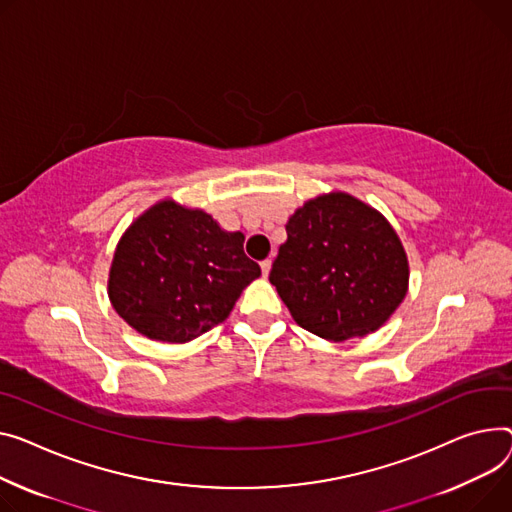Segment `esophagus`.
Wrapping results in <instances>:
<instances>
[{"instance_id": "34e87169", "label": "esophagus", "mask_w": 512, "mask_h": 512, "mask_svg": "<svg viewBox=\"0 0 512 512\" xmlns=\"http://www.w3.org/2000/svg\"><path fill=\"white\" fill-rule=\"evenodd\" d=\"M269 269H271V259H263L261 261V271H263V278L269 276Z\"/></svg>"}]
</instances>
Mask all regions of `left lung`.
I'll return each instance as SVG.
<instances>
[{
  "label": "left lung",
  "mask_w": 512,
  "mask_h": 512,
  "mask_svg": "<svg viewBox=\"0 0 512 512\" xmlns=\"http://www.w3.org/2000/svg\"><path fill=\"white\" fill-rule=\"evenodd\" d=\"M271 265L294 321L329 342L377 331L407 292V257L391 224L346 193L306 201Z\"/></svg>",
  "instance_id": "obj_1"
}]
</instances>
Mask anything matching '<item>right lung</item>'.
<instances>
[{
	"mask_svg": "<svg viewBox=\"0 0 512 512\" xmlns=\"http://www.w3.org/2000/svg\"><path fill=\"white\" fill-rule=\"evenodd\" d=\"M243 241L206 212L160 201L129 226L115 251L109 276L115 311L150 339L191 342L222 323L261 276Z\"/></svg>",
	"mask_w": 512,
	"mask_h": 512,
	"instance_id": "1",
	"label": "right lung"
}]
</instances>
